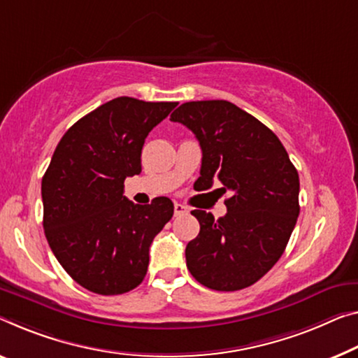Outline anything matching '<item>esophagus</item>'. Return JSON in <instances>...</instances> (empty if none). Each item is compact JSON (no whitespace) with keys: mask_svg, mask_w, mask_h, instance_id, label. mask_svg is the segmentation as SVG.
<instances>
[{"mask_svg":"<svg viewBox=\"0 0 358 358\" xmlns=\"http://www.w3.org/2000/svg\"><path fill=\"white\" fill-rule=\"evenodd\" d=\"M189 213V208L182 203H174V216H182V214Z\"/></svg>","mask_w":358,"mask_h":358,"instance_id":"esophagus-1","label":"esophagus"}]
</instances>
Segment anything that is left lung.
Returning <instances> with one entry per match:
<instances>
[{
    "mask_svg": "<svg viewBox=\"0 0 358 358\" xmlns=\"http://www.w3.org/2000/svg\"><path fill=\"white\" fill-rule=\"evenodd\" d=\"M171 122L187 126L200 142L198 182L219 180L227 214L194 210L200 234L185 248L187 268L216 291L251 287L287 248L299 216V176L288 152L266 124L227 101L185 102Z\"/></svg>",
    "mask_w": 358,
    "mask_h": 358,
    "instance_id": "obj_1",
    "label": "left lung"
}]
</instances>
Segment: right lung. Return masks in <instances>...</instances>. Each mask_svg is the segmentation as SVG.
Returning <instances> with one entry per match:
<instances>
[{"mask_svg": "<svg viewBox=\"0 0 358 358\" xmlns=\"http://www.w3.org/2000/svg\"><path fill=\"white\" fill-rule=\"evenodd\" d=\"M178 102L117 97L80 118L64 134L43 176V227L54 256L92 293L123 294L139 287L148 248L173 217L158 196L134 205L124 179L139 174L145 137Z\"/></svg>", "mask_w": 358, "mask_h": 358, "instance_id": "obj_1", "label": "right lung"}]
</instances>
